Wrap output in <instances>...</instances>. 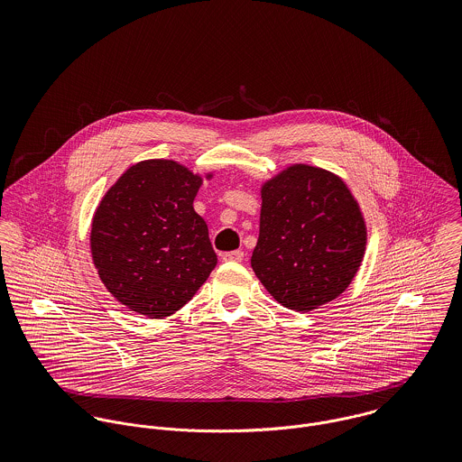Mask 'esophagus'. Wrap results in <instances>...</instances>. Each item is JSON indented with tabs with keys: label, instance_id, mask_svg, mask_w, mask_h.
I'll return each instance as SVG.
<instances>
[{
	"label": "esophagus",
	"instance_id": "1",
	"mask_svg": "<svg viewBox=\"0 0 462 462\" xmlns=\"http://www.w3.org/2000/svg\"><path fill=\"white\" fill-rule=\"evenodd\" d=\"M244 258H245L244 251H229V253L222 254L224 262H244Z\"/></svg>",
	"mask_w": 462,
	"mask_h": 462
}]
</instances>
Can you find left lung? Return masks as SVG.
Instances as JSON below:
<instances>
[{
  "instance_id": "1",
  "label": "left lung",
  "mask_w": 462,
  "mask_h": 462,
  "mask_svg": "<svg viewBox=\"0 0 462 462\" xmlns=\"http://www.w3.org/2000/svg\"><path fill=\"white\" fill-rule=\"evenodd\" d=\"M365 249L363 213L336 174L297 163L262 187L251 264L284 308L311 311L334 300L357 273Z\"/></svg>"
}]
</instances>
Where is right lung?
I'll use <instances>...</instances> for the list:
<instances>
[{
  "label": "right lung",
  "mask_w": 462,
  "mask_h": 462,
  "mask_svg": "<svg viewBox=\"0 0 462 462\" xmlns=\"http://www.w3.org/2000/svg\"><path fill=\"white\" fill-rule=\"evenodd\" d=\"M200 185V176L174 160H145L101 199L90 229L92 260L106 290L132 311L171 317L215 268L208 226L194 209Z\"/></svg>",
  "instance_id": "obj_1"
}]
</instances>
